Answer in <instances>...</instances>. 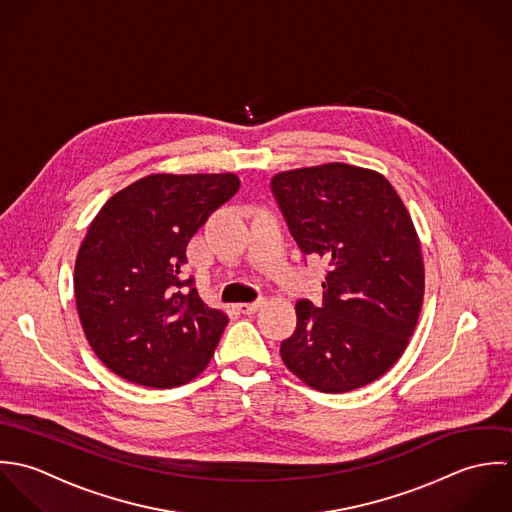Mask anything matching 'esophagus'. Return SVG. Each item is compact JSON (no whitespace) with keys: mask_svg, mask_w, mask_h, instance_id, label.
<instances>
[{"mask_svg":"<svg viewBox=\"0 0 512 512\" xmlns=\"http://www.w3.org/2000/svg\"><path fill=\"white\" fill-rule=\"evenodd\" d=\"M261 305H263V301H255V303H241V305H239V310H241L243 314H253L255 310H259Z\"/></svg>","mask_w":512,"mask_h":512,"instance_id":"obj_1","label":"esophagus"}]
</instances>
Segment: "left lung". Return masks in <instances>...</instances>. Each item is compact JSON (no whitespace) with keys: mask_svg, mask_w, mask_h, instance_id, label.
Returning <instances> with one entry per match:
<instances>
[{"mask_svg":"<svg viewBox=\"0 0 512 512\" xmlns=\"http://www.w3.org/2000/svg\"><path fill=\"white\" fill-rule=\"evenodd\" d=\"M271 192L301 251L328 261L322 305L301 299L281 342L285 366L326 394L378 380L406 350L423 301L406 205L382 174L348 164L277 174Z\"/></svg>","mask_w":512,"mask_h":512,"instance_id":"left-lung-1","label":"left lung"}]
</instances>
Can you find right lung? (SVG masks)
Here are the masks:
<instances>
[{"label": "right lung", "mask_w": 512, "mask_h": 512, "mask_svg": "<svg viewBox=\"0 0 512 512\" xmlns=\"http://www.w3.org/2000/svg\"><path fill=\"white\" fill-rule=\"evenodd\" d=\"M237 192L233 174H152L112 196L91 223L75 299L91 348L116 376L176 388L211 360L229 318L184 275L186 249Z\"/></svg>", "instance_id": "1"}]
</instances>
